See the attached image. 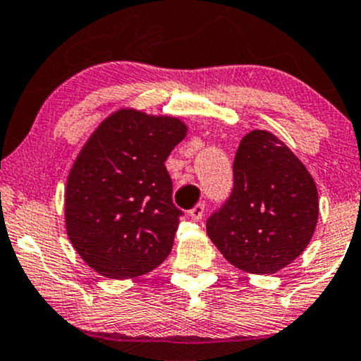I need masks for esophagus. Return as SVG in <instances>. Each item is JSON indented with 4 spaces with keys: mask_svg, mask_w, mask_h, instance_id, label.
<instances>
[{
    "mask_svg": "<svg viewBox=\"0 0 361 361\" xmlns=\"http://www.w3.org/2000/svg\"><path fill=\"white\" fill-rule=\"evenodd\" d=\"M203 214H205V205H203V203H198V205H195L192 210L188 212L190 219H192L193 222H198V220H202Z\"/></svg>",
    "mask_w": 361,
    "mask_h": 361,
    "instance_id": "esophagus-1",
    "label": "esophagus"
}]
</instances>
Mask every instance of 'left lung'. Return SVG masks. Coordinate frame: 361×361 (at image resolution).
<instances>
[{"label": "left lung", "instance_id": "left-lung-1", "mask_svg": "<svg viewBox=\"0 0 361 361\" xmlns=\"http://www.w3.org/2000/svg\"><path fill=\"white\" fill-rule=\"evenodd\" d=\"M318 215V188L301 159L254 129L238 145L232 195L207 220V233L232 266L269 276L305 252Z\"/></svg>", "mask_w": 361, "mask_h": 361}]
</instances>
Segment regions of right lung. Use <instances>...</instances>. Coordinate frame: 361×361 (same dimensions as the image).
<instances>
[{
  "instance_id": "add662e5",
  "label": "right lung",
  "mask_w": 361,
  "mask_h": 361,
  "mask_svg": "<svg viewBox=\"0 0 361 361\" xmlns=\"http://www.w3.org/2000/svg\"><path fill=\"white\" fill-rule=\"evenodd\" d=\"M186 133L178 117L123 107L87 139L67 178L65 228L97 274L133 279L169 255L181 212L164 161Z\"/></svg>"
}]
</instances>
